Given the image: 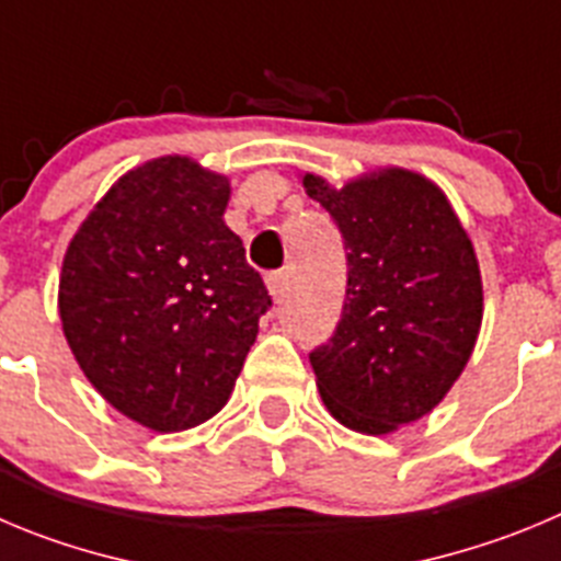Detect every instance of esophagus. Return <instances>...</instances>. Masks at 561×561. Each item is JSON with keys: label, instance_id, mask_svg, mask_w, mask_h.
<instances>
[{"label": "esophagus", "instance_id": "1", "mask_svg": "<svg viewBox=\"0 0 561 561\" xmlns=\"http://www.w3.org/2000/svg\"><path fill=\"white\" fill-rule=\"evenodd\" d=\"M268 290L271 296H274V301H282L285 298V287H287V271H274V274H268Z\"/></svg>", "mask_w": 561, "mask_h": 561}]
</instances>
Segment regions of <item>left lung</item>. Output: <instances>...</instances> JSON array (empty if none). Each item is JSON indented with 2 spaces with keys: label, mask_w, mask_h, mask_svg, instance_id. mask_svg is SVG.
I'll return each instance as SVG.
<instances>
[{
  "label": "left lung",
  "mask_w": 561,
  "mask_h": 561,
  "mask_svg": "<svg viewBox=\"0 0 561 561\" xmlns=\"http://www.w3.org/2000/svg\"><path fill=\"white\" fill-rule=\"evenodd\" d=\"M307 196L337 224L348 260L343 316L310 354L327 410L387 434L428 415L473 354L481 274L446 193L415 171L381 169Z\"/></svg>",
  "instance_id": "1"
}]
</instances>
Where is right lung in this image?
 <instances>
[{"label": "right lung", "instance_id": "right-lung-1", "mask_svg": "<svg viewBox=\"0 0 561 561\" xmlns=\"http://www.w3.org/2000/svg\"><path fill=\"white\" fill-rule=\"evenodd\" d=\"M227 202V176L157 157L110 187L62 256L57 305L82 374L154 432L227 404L271 307Z\"/></svg>", "mask_w": 561, "mask_h": 561}]
</instances>
